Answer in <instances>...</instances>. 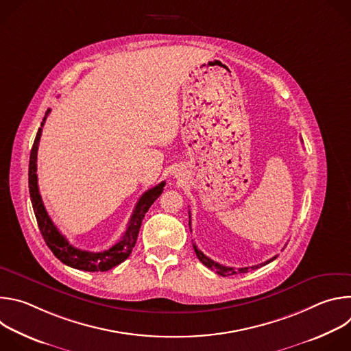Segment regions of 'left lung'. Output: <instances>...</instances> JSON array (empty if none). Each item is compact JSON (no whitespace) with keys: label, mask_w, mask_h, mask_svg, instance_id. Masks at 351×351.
Here are the masks:
<instances>
[{"label":"left lung","mask_w":351,"mask_h":351,"mask_svg":"<svg viewBox=\"0 0 351 351\" xmlns=\"http://www.w3.org/2000/svg\"><path fill=\"white\" fill-rule=\"evenodd\" d=\"M189 218H190V213H189ZM189 225H190V221H189ZM190 230H191V228H190ZM285 247H286V245H285ZM193 248H194V253H195V256L198 257V260L202 261L207 268L215 271V272H217L218 275H221V276H229V275H234V274H245V272H248L250 269H257V268H260V267H264V265L269 264L271 261H274V260L276 258V256H275V257L269 258L268 261H265V263H263V264H258V265H254V267H247V268H237V269H234V268H230V267L221 265V264L213 261L211 258H208L204 253L199 252V250H198L197 245H195V243H193Z\"/></svg>","instance_id":"8db88e82"}]
</instances>
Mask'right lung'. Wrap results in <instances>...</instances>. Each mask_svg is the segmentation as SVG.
Instances as JSON below:
<instances>
[{
	"instance_id": "right-lung-1",
	"label": "right lung",
	"mask_w": 351,
	"mask_h": 351,
	"mask_svg": "<svg viewBox=\"0 0 351 351\" xmlns=\"http://www.w3.org/2000/svg\"><path fill=\"white\" fill-rule=\"evenodd\" d=\"M49 114V110L45 112V117L43 118L41 126L38 128V132L36 134L32 152H30V161H29V193H30V199H32V206L33 211L37 219L38 229L41 232V236L48 245V248L51 250L53 254L65 265L72 267L75 269L80 271H87V272H104L108 271L121 263H123L132 253V250L136 244L138 230L141 226V222L144 219L145 213L148 208L153 206L156 199L161 195L165 182H161L160 184L154 186L153 189L147 190L140 198L133 210V214L130 217V221L128 223L125 234L121 237V240L114 244L111 248L104 250L101 253H91V252H84V250L73 247L66 237L57 229L51 218L48 217L45 207L43 204V199L38 191V184H37V149H38V143L41 137V130L44 126V122L47 119V115Z\"/></svg>"
}]
</instances>
